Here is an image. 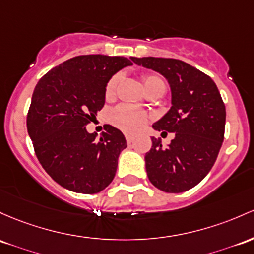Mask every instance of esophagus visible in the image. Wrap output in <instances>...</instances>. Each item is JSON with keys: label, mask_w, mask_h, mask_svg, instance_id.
<instances>
[{"label": "esophagus", "mask_w": 254, "mask_h": 254, "mask_svg": "<svg viewBox=\"0 0 254 254\" xmlns=\"http://www.w3.org/2000/svg\"><path fill=\"white\" fill-rule=\"evenodd\" d=\"M125 138H127V144H131L132 142H133V136L132 135H129V133H127V135H125Z\"/></svg>", "instance_id": "esophagus-1"}]
</instances>
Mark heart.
Wrapping results in <instances>:
<instances>
[{"mask_svg":"<svg viewBox=\"0 0 254 254\" xmlns=\"http://www.w3.org/2000/svg\"><path fill=\"white\" fill-rule=\"evenodd\" d=\"M119 79H121V77L116 74L106 84L105 97L107 100L112 99L114 94H116V89L119 83ZM143 84L144 88L148 89L153 85L164 84V82L157 76H144ZM111 122L116 127H118L119 129H122L123 131L133 133L140 131L142 127L146 125V123L148 122V114L144 112V111L140 110V108L133 107L131 105L123 104L117 106L111 112Z\"/></svg>","mask_w":254,"mask_h":254,"instance_id":"obj_1","label":"heart"}]
</instances>
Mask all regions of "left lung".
I'll use <instances>...</instances> for the list:
<instances>
[{"label": "left lung", "mask_w": 254, "mask_h": 254, "mask_svg": "<svg viewBox=\"0 0 254 254\" xmlns=\"http://www.w3.org/2000/svg\"><path fill=\"white\" fill-rule=\"evenodd\" d=\"M138 66L159 72L171 88V108L153 129L174 132L163 147L152 137L146 153L147 176L166 193H182L204 180L218 157L225 129V106L216 83L189 64L165 58H131Z\"/></svg>", "instance_id": "obj_1"}]
</instances>
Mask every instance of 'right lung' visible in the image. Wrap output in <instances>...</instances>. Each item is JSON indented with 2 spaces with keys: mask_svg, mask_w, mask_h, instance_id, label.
Listing matches in <instances>:
<instances>
[{
  "mask_svg": "<svg viewBox=\"0 0 254 254\" xmlns=\"http://www.w3.org/2000/svg\"><path fill=\"white\" fill-rule=\"evenodd\" d=\"M124 57L79 55L38 80L27 113V131L41 165L68 190L95 194L110 185L127 141L121 130L89 133L86 125L105 105V88L119 69L131 66Z\"/></svg>",
  "mask_w": 254,
  "mask_h": 254,
  "instance_id": "add662e5",
  "label": "right lung"
}]
</instances>
